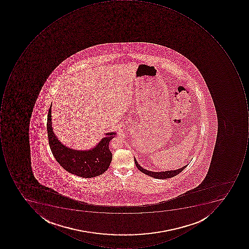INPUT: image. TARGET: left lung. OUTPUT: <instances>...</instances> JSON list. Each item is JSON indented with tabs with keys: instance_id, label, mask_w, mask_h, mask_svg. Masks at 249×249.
Segmentation results:
<instances>
[{
	"instance_id": "1",
	"label": "left lung",
	"mask_w": 249,
	"mask_h": 249,
	"mask_svg": "<svg viewBox=\"0 0 249 249\" xmlns=\"http://www.w3.org/2000/svg\"><path fill=\"white\" fill-rule=\"evenodd\" d=\"M135 163L137 168H138L139 171H142L143 174H146V175L150 176L152 178H156V179H168V178H174L176 175H178L179 173L182 172L186 167L188 164L185 166H183L182 168H179V169L175 170V171H161V172H153V171H147V170L144 169L142 168L140 164H138V161H136L135 158Z\"/></svg>"
}]
</instances>
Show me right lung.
<instances>
[{"instance_id": "right-lung-1", "label": "right lung", "mask_w": 249, "mask_h": 249, "mask_svg": "<svg viewBox=\"0 0 249 249\" xmlns=\"http://www.w3.org/2000/svg\"><path fill=\"white\" fill-rule=\"evenodd\" d=\"M49 143L52 154L62 168L70 174L80 178H91L101 175L107 171L112 160L109 150V142L115 136V132L106 133L99 143L89 150H72L62 144L53 132L52 126V105L47 118Z\"/></svg>"}]
</instances>
